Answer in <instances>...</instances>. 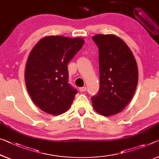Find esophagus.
<instances>
[{
	"instance_id": "1",
	"label": "esophagus",
	"mask_w": 159,
	"mask_h": 159,
	"mask_svg": "<svg viewBox=\"0 0 159 159\" xmlns=\"http://www.w3.org/2000/svg\"><path fill=\"white\" fill-rule=\"evenodd\" d=\"M87 90V87H80V91L81 92H85Z\"/></svg>"
}]
</instances>
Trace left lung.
<instances>
[{"instance_id": "obj_1", "label": "left lung", "mask_w": 159, "mask_h": 159, "mask_svg": "<svg viewBox=\"0 0 159 159\" xmlns=\"http://www.w3.org/2000/svg\"><path fill=\"white\" fill-rule=\"evenodd\" d=\"M99 48V89L92 97L95 111L103 116L121 111L135 92L138 68L130 49L114 35H95Z\"/></svg>"}]
</instances>
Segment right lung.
<instances>
[{"label":"right lung","mask_w":159,"mask_h":159,"mask_svg":"<svg viewBox=\"0 0 159 159\" xmlns=\"http://www.w3.org/2000/svg\"><path fill=\"white\" fill-rule=\"evenodd\" d=\"M81 38L48 36L36 44L26 63L25 80L34 103L59 115L71 106L77 90L68 81V62L84 45Z\"/></svg>","instance_id":"obj_1"}]
</instances>
